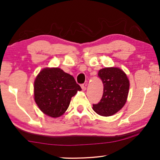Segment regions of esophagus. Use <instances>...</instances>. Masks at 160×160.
I'll list each match as a JSON object with an SVG mask.
<instances>
[{"label":"esophagus","instance_id":"esophagus-1","mask_svg":"<svg viewBox=\"0 0 160 160\" xmlns=\"http://www.w3.org/2000/svg\"><path fill=\"white\" fill-rule=\"evenodd\" d=\"M86 86H87L86 84H82V86H81V87H82V89L83 91H85L86 89H87Z\"/></svg>","mask_w":160,"mask_h":160}]
</instances>
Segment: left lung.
Masks as SVG:
<instances>
[{
	"label": "left lung",
	"instance_id": "obj_1",
	"mask_svg": "<svg viewBox=\"0 0 160 160\" xmlns=\"http://www.w3.org/2000/svg\"><path fill=\"white\" fill-rule=\"evenodd\" d=\"M98 76L103 83V94L100 102L93 105V110L102 116H111L126 104L130 83L124 71L114 67L100 69Z\"/></svg>",
	"mask_w": 160,
	"mask_h": 160
}]
</instances>
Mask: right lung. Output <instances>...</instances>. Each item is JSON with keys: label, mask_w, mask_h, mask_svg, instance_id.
Returning <instances> with one entry per match:
<instances>
[{"label": "right lung", "mask_w": 160, "mask_h": 160, "mask_svg": "<svg viewBox=\"0 0 160 160\" xmlns=\"http://www.w3.org/2000/svg\"><path fill=\"white\" fill-rule=\"evenodd\" d=\"M74 78L59 68H45L34 80V97L44 114L61 116L68 109L71 97L81 91Z\"/></svg>", "instance_id": "obj_1"}]
</instances>
